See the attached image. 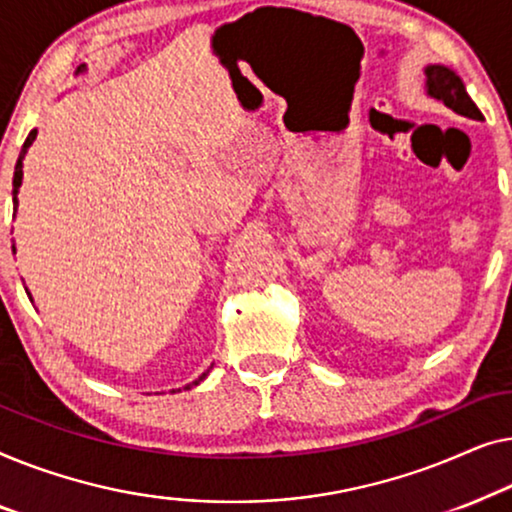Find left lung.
Wrapping results in <instances>:
<instances>
[{
  "instance_id": "left-lung-1",
  "label": "left lung",
  "mask_w": 512,
  "mask_h": 512,
  "mask_svg": "<svg viewBox=\"0 0 512 512\" xmlns=\"http://www.w3.org/2000/svg\"><path fill=\"white\" fill-rule=\"evenodd\" d=\"M424 92H427V97L438 99L450 111L464 115V118H480L478 106L473 104L469 92H466L464 81L445 64H427L424 67Z\"/></svg>"
}]
</instances>
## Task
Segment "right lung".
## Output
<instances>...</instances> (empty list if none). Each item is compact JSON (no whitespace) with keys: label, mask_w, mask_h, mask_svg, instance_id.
<instances>
[{"label":"right lung","mask_w":512,"mask_h":512,"mask_svg":"<svg viewBox=\"0 0 512 512\" xmlns=\"http://www.w3.org/2000/svg\"><path fill=\"white\" fill-rule=\"evenodd\" d=\"M34 139H37V129H32L30 134H27V139H25V143H23V150H20V155H18V162H16V171H13V215L18 213V190H20V185H23V160H25V155H27V150H30V146L34 143ZM13 255H16V243H13ZM30 294V292H27ZM32 299V297H30ZM208 376V371H204L201 373V376L197 378V380H192V383H187L183 390H192L194 385H199L201 380H204ZM171 392H181V387H178V390H171Z\"/></svg>","instance_id":"right-lung-1"}]
</instances>
